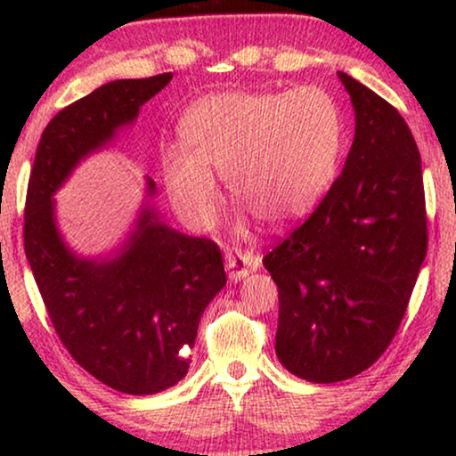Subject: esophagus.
Wrapping results in <instances>:
<instances>
[{"label":"esophagus","instance_id":"1","mask_svg":"<svg viewBox=\"0 0 456 456\" xmlns=\"http://www.w3.org/2000/svg\"><path fill=\"white\" fill-rule=\"evenodd\" d=\"M261 267V257L253 253H228L226 255V272L230 280L239 282V280L247 278L248 273L257 272Z\"/></svg>","mask_w":456,"mask_h":456}]
</instances>
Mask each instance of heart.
<instances>
[{
  "label": "heart",
  "instance_id": "heart-1",
  "mask_svg": "<svg viewBox=\"0 0 456 456\" xmlns=\"http://www.w3.org/2000/svg\"><path fill=\"white\" fill-rule=\"evenodd\" d=\"M184 149L161 159L172 208L192 230H209L220 186L270 226L301 220L334 184L345 147V118L320 86L236 91L197 102L180 122ZM247 220H239V232Z\"/></svg>",
  "mask_w": 456,
  "mask_h": 456
}]
</instances>
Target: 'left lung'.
I'll return each mask as SVG.
<instances>
[{
    "label": "left lung",
    "instance_id": "1",
    "mask_svg": "<svg viewBox=\"0 0 456 456\" xmlns=\"http://www.w3.org/2000/svg\"><path fill=\"white\" fill-rule=\"evenodd\" d=\"M354 110L342 174L264 257L278 284L276 354L314 384L367 370L401 326L428 251L421 158L407 122L338 72Z\"/></svg>",
    "mask_w": 456,
    "mask_h": 456
}]
</instances>
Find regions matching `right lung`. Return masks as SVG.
Masks as SVG:
<instances>
[{"label":"right lung","mask_w":456,"mask_h":456,"mask_svg":"<svg viewBox=\"0 0 456 456\" xmlns=\"http://www.w3.org/2000/svg\"><path fill=\"white\" fill-rule=\"evenodd\" d=\"M170 80L172 72L111 80L61 110L41 134L24 211V253L60 340L99 382L136 396L167 390L189 371L180 351L195 345L205 307L226 286L220 248L166 224L145 178L120 245L80 255L61 234L53 197Z\"/></svg>","instance_id":"obj_1"}]
</instances>
